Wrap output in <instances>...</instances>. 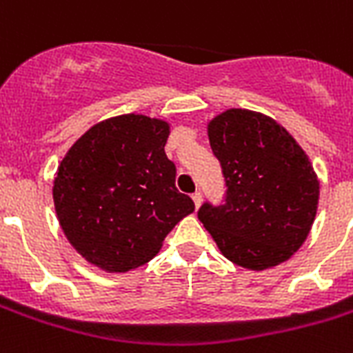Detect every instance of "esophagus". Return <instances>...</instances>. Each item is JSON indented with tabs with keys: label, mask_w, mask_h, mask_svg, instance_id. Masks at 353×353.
<instances>
[{
	"label": "esophagus",
	"mask_w": 353,
	"mask_h": 353,
	"mask_svg": "<svg viewBox=\"0 0 353 353\" xmlns=\"http://www.w3.org/2000/svg\"><path fill=\"white\" fill-rule=\"evenodd\" d=\"M192 199H194V203H196V208H199V205H201V201H203L201 192H196V194H192Z\"/></svg>",
	"instance_id": "obj_1"
}]
</instances>
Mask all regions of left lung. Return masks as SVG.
Returning a JSON list of instances; mask_svg holds the SVG:
<instances>
[{"label": "left lung", "instance_id": "left-lung-1", "mask_svg": "<svg viewBox=\"0 0 353 353\" xmlns=\"http://www.w3.org/2000/svg\"><path fill=\"white\" fill-rule=\"evenodd\" d=\"M208 141L226 183L225 205L197 217L226 259L265 270L294 256L310 234L319 205L306 152L261 112L228 108L208 123Z\"/></svg>", "mask_w": 353, "mask_h": 353}]
</instances>
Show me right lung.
<instances>
[{
    "label": "right lung",
    "instance_id": "obj_1",
    "mask_svg": "<svg viewBox=\"0 0 353 353\" xmlns=\"http://www.w3.org/2000/svg\"><path fill=\"white\" fill-rule=\"evenodd\" d=\"M170 125L125 114L88 128L54 179V206L68 243L90 265L128 272L145 265L168 232L194 212L176 188V165L165 154Z\"/></svg>",
    "mask_w": 353,
    "mask_h": 353
}]
</instances>
